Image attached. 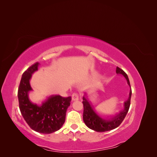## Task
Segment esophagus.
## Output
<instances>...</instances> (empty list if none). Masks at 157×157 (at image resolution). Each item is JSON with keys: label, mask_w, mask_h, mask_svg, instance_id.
<instances>
[{"label": "esophagus", "mask_w": 157, "mask_h": 157, "mask_svg": "<svg viewBox=\"0 0 157 157\" xmlns=\"http://www.w3.org/2000/svg\"><path fill=\"white\" fill-rule=\"evenodd\" d=\"M71 97H72V100L73 101H77V100H78L79 96H78V94H77V93H73L72 94V96H71Z\"/></svg>", "instance_id": "34e87169"}]
</instances>
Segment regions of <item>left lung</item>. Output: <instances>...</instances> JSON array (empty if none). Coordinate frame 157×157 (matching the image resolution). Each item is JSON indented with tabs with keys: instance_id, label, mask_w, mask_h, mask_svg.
I'll use <instances>...</instances> for the list:
<instances>
[{
	"instance_id": "obj_1",
	"label": "left lung",
	"mask_w": 157,
	"mask_h": 157,
	"mask_svg": "<svg viewBox=\"0 0 157 157\" xmlns=\"http://www.w3.org/2000/svg\"><path fill=\"white\" fill-rule=\"evenodd\" d=\"M116 73L117 74H120L124 76L127 80L128 84L130 86L129 78H128V75L124 71L117 67L116 69ZM131 96L132 90L130 91L129 97H128V100L126 101L124 103V109L118 113V115L111 118L105 117L100 115L96 111V109H95L93 107L88 99L85 97H83V121L85 124L90 129L99 132H107L117 128L121 124L122 122L124 121L126 114L128 110H129Z\"/></svg>"
}]
</instances>
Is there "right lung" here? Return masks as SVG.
<instances>
[{"label": "right lung", "mask_w": 157, "mask_h": 157, "mask_svg": "<svg viewBox=\"0 0 157 157\" xmlns=\"http://www.w3.org/2000/svg\"><path fill=\"white\" fill-rule=\"evenodd\" d=\"M39 65L35 63L22 75L17 94L19 105L23 118L32 130L42 134H51L59 130L64 124L71 98L55 95L39 104L31 101L29 94L33 90L30 80Z\"/></svg>", "instance_id": "add662e5"}]
</instances>
